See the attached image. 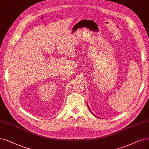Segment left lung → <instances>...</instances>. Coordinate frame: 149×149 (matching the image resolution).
I'll list each match as a JSON object with an SVG mask.
<instances>
[{
	"instance_id": "8db88e82",
	"label": "left lung",
	"mask_w": 149,
	"mask_h": 149,
	"mask_svg": "<svg viewBox=\"0 0 149 149\" xmlns=\"http://www.w3.org/2000/svg\"><path fill=\"white\" fill-rule=\"evenodd\" d=\"M87 107H88V109H89V110H90V111H91V112H92V114H93V112H92V111H91V109H90V108H89V106H88V103H87ZM93 114V115H94V116H96V117H97V116H95V114Z\"/></svg>"
}]
</instances>
